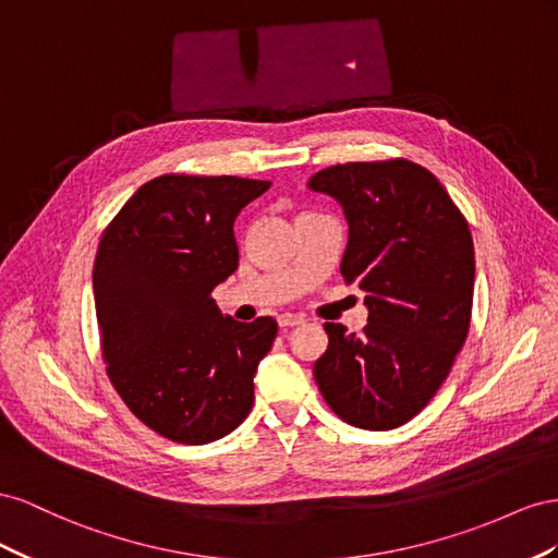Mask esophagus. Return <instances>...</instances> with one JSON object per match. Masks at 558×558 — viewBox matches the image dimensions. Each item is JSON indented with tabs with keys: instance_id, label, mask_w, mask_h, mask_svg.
<instances>
[{
	"instance_id": "esophagus-1",
	"label": "esophagus",
	"mask_w": 558,
	"mask_h": 558,
	"mask_svg": "<svg viewBox=\"0 0 558 558\" xmlns=\"http://www.w3.org/2000/svg\"><path fill=\"white\" fill-rule=\"evenodd\" d=\"M301 323H304V317H301V315H294V313H282V315H278V325H280L282 329L296 327V325H301Z\"/></svg>"
}]
</instances>
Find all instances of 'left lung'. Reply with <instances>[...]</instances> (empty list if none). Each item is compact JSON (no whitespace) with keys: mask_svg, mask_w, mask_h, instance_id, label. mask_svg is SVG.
<instances>
[{"mask_svg":"<svg viewBox=\"0 0 558 558\" xmlns=\"http://www.w3.org/2000/svg\"><path fill=\"white\" fill-rule=\"evenodd\" d=\"M308 186L341 203V276L367 294V325L325 323L313 376L345 423L392 429L425 409L449 376L472 317L474 243L465 215L427 168L407 158L339 163Z\"/></svg>","mask_w":558,"mask_h":558,"instance_id":"obj_1","label":"left lung"}]
</instances>
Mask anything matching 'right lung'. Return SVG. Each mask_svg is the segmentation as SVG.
I'll use <instances>...</instances> for the list:
<instances>
[{"mask_svg": "<svg viewBox=\"0 0 558 558\" xmlns=\"http://www.w3.org/2000/svg\"><path fill=\"white\" fill-rule=\"evenodd\" d=\"M268 186L233 174H161L100 238L93 292L107 376L170 441H215L252 411V378L278 323H235L210 294L238 268V213Z\"/></svg>", "mask_w": 558, "mask_h": 558, "instance_id": "add662e5", "label": "right lung"}]
</instances>
